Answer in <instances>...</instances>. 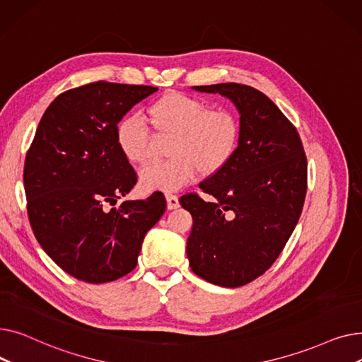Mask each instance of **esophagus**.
Segmentation results:
<instances>
[{
  "label": "esophagus",
  "instance_id": "obj_1",
  "mask_svg": "<svg viewBox=\"0 0 362 362\" xmlns=\"http://www.w3.org/2000/svg\"><path fill=\"white\" fill-rule=\"evenodd\" d=\"M165 201H167V208H168V210H176V208L180 206L179 198H177L176 195L167 194V195H165Z\"/></svg>",
  "mask_w": 362,
  "mask_h": 362
}]
</instances>
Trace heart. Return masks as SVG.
<instances>
[{"label": "heart", "instance_id": "obj_1", "mask_svg": "<svg viewBox=\"0 0 362 362\" xmlns=\"http://www.w3.org/2000/svg\"><path fill=\"white\" fill-rule=\"evenodd\" d=\"M145 119L161 139L171 138L170 161L152 164L139 175L146 192H175L191 183L198 171L213 176L233 158L240 141V122L224 107L208 105L182 92H168L152 103ZM116 141L124 158L144 165L154 156V139L138 116L122 119L116 127Z\"/></svg>", "mask_w": 362, "mask_h": 362}]
</instances>
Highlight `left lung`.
<instances>
[{
  "label": "left lung",
  "instance_id": "1",
  "mask_svg": "<svg viewBox=\"0 0 362 362\" xmlns=\"http://www.w3.org/2000/svg\"><path fill=\"white\" fill-rule=\"evenodd\" d=\"M220 93L240 114L233 158L180 197L194 218L187 238L189 265L204 280L239 288L267 272L289 240L307 194V157L296 127L258 89L240 83L194 86Z\"/></svg>",
  "mask_w": 362,
  "mask_h": 362
}]
</instances>
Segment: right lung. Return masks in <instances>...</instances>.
<instances>
[{"instance_id": "add662e5", "label": "right lung", "mask_w": 362, "mask_h": 362, "mask_svg": "<svg viewBox=\"0 0 362 362\" xmlns=\"http://www.w3.org/2000/svg\"><path fill=\"white\" fill-rule=\"evenodd\" d=\"M156 90L88 83L60 93L37 124L23 170L28 216L42 250L76 279L107 283L130 273L146 232L165 211L161 192L115 205L136 185L116 127Z\"/></svg>"}]
</instances>
